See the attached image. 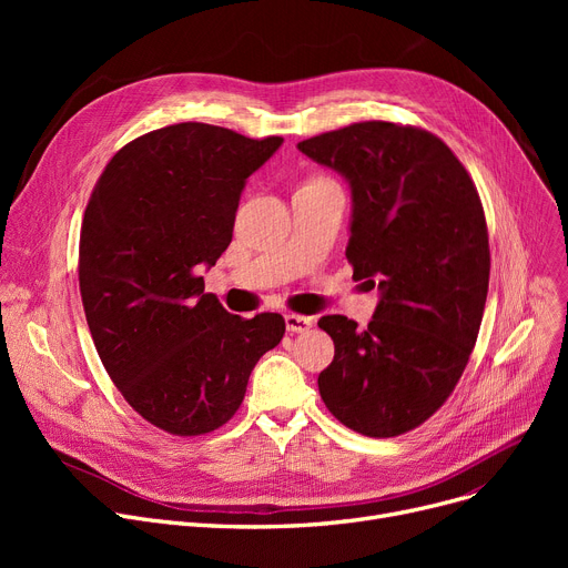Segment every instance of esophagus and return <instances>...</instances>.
Listing matches in <instances>:
<instances>
[{"label":"esophagus","instance_id":"1","mask_svg":"<svg viewBox=\"0 0 568 568\" xmlns=\"http://www.w3.org/2000/svg\"><path fill=\"white\" fill-rule=\"evenodd\" d=\"M285 326H287V332H292V334H306L313 326V320L306 317V315L290 313V315H285Z\"/></svg>","mask_w":568,"mask_h":568}]
</instances>
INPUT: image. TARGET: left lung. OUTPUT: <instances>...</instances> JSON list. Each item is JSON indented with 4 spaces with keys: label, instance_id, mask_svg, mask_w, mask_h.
<instances>
[{
    "label": "left lung",
    "instance_id": "obj_1",
    "mask_svg": "<svg viewBox=\"0 0 568 568\" xmlns=\"http://www.w3.org/2000/svg\"><path fill=\"white\" fill-rule=\"evenodd\" d=\"M300 152L347 179L345 255L354 281L379 290L366 329L345 315L317 322L336 347L320 396L356 433L403 435L452 396L479 336L490 278L481 197L452 149L416 126L359 122Z\"/></svg>",
    "mask_w": 568,
    "mask_h": 568
}]
</instances>
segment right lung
Here are the masks:
<instances>
[{
    "mask_svg": "<svg viewBox=\"0 0 568 568\" xmlns=\"http://www.w3.org/2000/svg\"><path fill=\"white\" fill-rule=\"evenodd\" d=\"M281 142L172 124L119 149L87 202L78 278L89 332L126 403L170 435L227 424L285 334L278 313H227L200 276L232 242L246 179Z\"/></svg>",
    "mask_w": 568,
    "mask_h": 568,
    "instance_id": "obj_1",
    "label": "right lung"
}]
</instances>
